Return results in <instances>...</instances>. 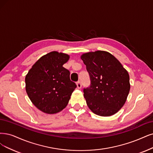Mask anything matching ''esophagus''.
<instances>
[{
    "instance_id": "34e87169",
    "label": "esophagus",
    "mask_w": 153,
    "mask_h": 153,
    "mask_svg": "<svg viewBox=\"0 0 153 153\" xmlns=\"http://www.w3.org/2000/svg\"><path fill=\"white\" fill-rule=\"evenodd\" d=\"M76 85H77V88L78 89H81L82 86H81V83L80 81H78L77 83H76Z\"/></svg>"
}]
</instances>
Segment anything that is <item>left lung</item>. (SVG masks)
<instances>
[{"label": "left lung", "mask_w": 153, "mask_h": 153, "mask_svg": "<svg viewBox=\"0 0 153 153\" xmlns=\"http://www.w3.org/2000/svg\"><path fill=\"white\" fill-rule=\"evenodd\" d=\"M81 59L86 65L91 86L84 89V97L94 114L110 117L126 103L131 84L129 74L117 58L106 51L84 53Z\"/></svg>", "instance_id": "obj_1"}]
</instances>
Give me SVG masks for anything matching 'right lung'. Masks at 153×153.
Returning <instances> with one entry per match:
<instances>
[{"label": "right lung", "mask_w": 153, "mask_h": 153, "mask_svg": "<svg viewBox=\"0 0 153 153\" xmlns=\"http://www.w3.org/2000/svg\"><path fill=\"white\" fill-rule=\"evenodd\" d=\"M70 55L53 51L39 58L25 77L26 91L32 103L47 114H55L67 106L76 88L70 72L63 65Z\"/></svg>", "instance_id": "1"}]
</instances>
